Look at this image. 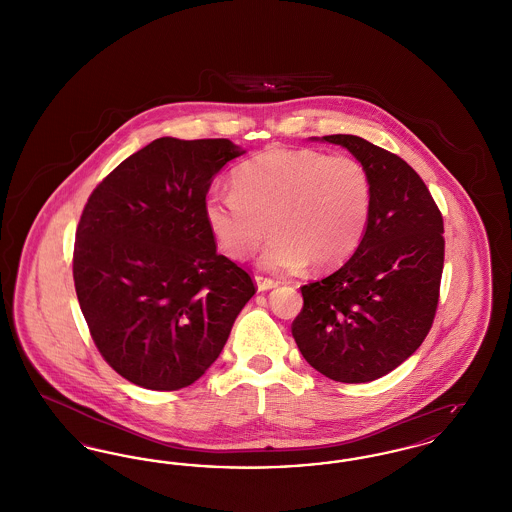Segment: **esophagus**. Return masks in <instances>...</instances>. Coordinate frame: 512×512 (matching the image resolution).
I'll return each instance as SVG.
<instances>
[{
    "label": "esophagus",
    "mask_w": 512,
    "mask_h": 512,
    "mask_svg": "<svg viewBox=\"0 0 512 512\" xmlns=\"http://www.w3.org/2000/svg\"><path fill=\"white\" fill-rule=\"evenodd\" d=\"M255 284H257V290H259V292H268V290H272V288L278 286L276 280L263 278V276H255Z\"/></svg>",
    "instance_id": "34e87169"
}]
</instances>
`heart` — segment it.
Masks as SVG:
<instances>
[{
    "mask_svg": "<svg viewBox=\"0 0 512 512\" xmlns=\"http://www.w3.org/2000/svg\"><path fill=\"white\" fill-rule=\"evenodd\" d=\"M234 192H211L203 219L220 251L244 261L272 232L259 257L270 272L340 267L363 242L374 190L361 161L307 147H272L232 174Z\"/></svg>",
    "mask_w": 512,
    "mask_h": 512,
    "instance_id": "b5f03b06",
    "label": "heart"
}]
</instances>
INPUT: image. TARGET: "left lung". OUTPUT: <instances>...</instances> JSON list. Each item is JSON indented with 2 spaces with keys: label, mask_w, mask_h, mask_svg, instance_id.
Here are the masks:
<instances>
[{
  "label": "left lung",
  "mask_w": 512,
  "mask_h": 512,
  "mask_svg": "<svg viewBox=\"0 0 512 512\" xmlns=\"http://www.w3.org/2000/svg\"><path fill=\"white\" fill-rule=\"evenodd\" d=\"M322 142L365 165L374 201L365 238L330 276L301 288L293 340L330 380L365 384L407 361L432 328L443 270V219L422 178L351 134Z\"/></svg>",
  "instance_id": "left-lung-1"
}]
</instances>
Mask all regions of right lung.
Segmentation results:
<instances>
[{
    "label": "right lung",
    "mask_w": 512,
    "mask_h": 512,
    "mask_svg": "<svg viewBox=\"0 0 512 512\" xmlns=\"http://www.w3.org/2000/svg\"><path fill=\"white\" fill-rule=\"evenodd\" d=\"M244 153L224 138L153 140L124 159L82 211L78 303L103 359L136 386L194 384L255 293L244 268L217 253L203 219L213 178Z\"/></svg>",
    "instance_id": "add662e5"
}]
</instances>
